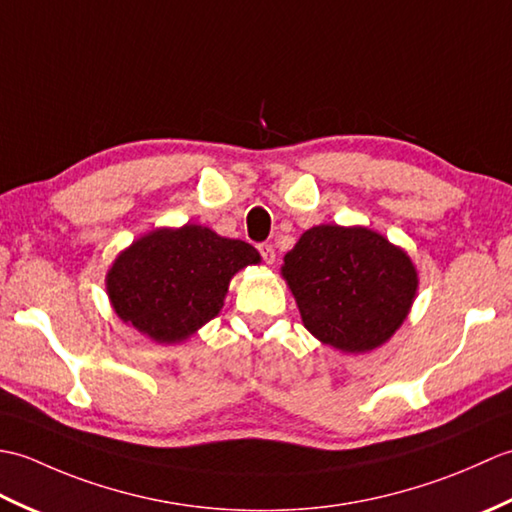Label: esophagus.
Segmentation results:
<instances>
[{"label":"esophagus","instance_id":"1","mask_svg":"<svg viewBox=\"0 0 512 512\" xmlns=\"http://www.w3.org/2000/svg\"><path fill=\"white\" fill-rule=\"evenodd\" d=\"M257 250H259V255H262V259H264L266 264H273L275 262V248L270 246V244H259Z\"/></svg>","mask_w":512,"mask_h":512}]
</instances>
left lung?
Returning a JSON list of instances; mask_svg holds the SVG:
<instances>
[{"mask_svg": "<svg viewBox=\"0 0 512 512\" xmlns=\"http://www.w3.org/2000/svg\"><path fill=\"white\" fill-rule=\"evenodd\" d=\"M303 325L343 352H367L394 334L416 297L405 250L369 228L314 226L281 266Z\"/></svg>", "mask_w": 512, "mask_h": 512, "instance_id": "1", "label": "left lung"}]
</instances>
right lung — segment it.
Returning <instances> with one entry per match:
<instances>
[{
    "label": "right lung",
    "instance_id": "1",
    "mask_svg": "<svg viewBox=\"0 0 512 512\" xmlns=\"http://www.w3.org/2000/svg\"><path fill=\"white\" fill-rule=\"evenodd\" d=\"M257 250L187 224L140 237L107 273V292L118 317L156 343H178L217 317L228 281L257 264Z\"/></svg>",
    "mask_w": 512,
    "mask_h": 512
}]
</instances>
